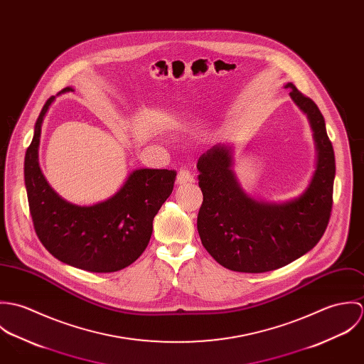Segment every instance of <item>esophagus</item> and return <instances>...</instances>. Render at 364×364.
I'll use <instances>...</instances> for the list:
<instances>
[{"mask_svg":"<svg viewBox=\"0 0 364 364\" xmlns=\"http://www.w3.org/2000/svg\"><path fill=\"white\" fill-rule=\"evenodd\" d=\"M176 182L179 185L188 183V182H193V176H192L191 171L188 168H181L179 172H178V176H176Z\"/></svg>","mask_w":364,"mask_h":364,"instance_id":"1","label":"esophagus"}]
</instances>
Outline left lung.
Instances as JSON below:
<instances>
[{"label": "left lung", "mask_w": 364, "mask_h": 364, "mask_svg": "<svg viewBox=\"0 0 364 364\" xmlns=\"http://www.w3.org/2000/svg\"><path fill=\"white\" fill-rule=\"evenodd\" d=\"M286 87L309 116L318 151L311 183L300 198L274 205L247 196L231 169L230 147L213 146L198 161L203 193L198 231L208 254L234 272L263 273L299 259L318 244L331 218L335 154L323 116L291 82Z\"/></svg>", "instance_id": "obj_1"}]
</instances>
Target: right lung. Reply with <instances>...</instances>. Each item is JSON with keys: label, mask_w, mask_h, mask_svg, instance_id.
I'll return each instance as SVG.
<instances>
[{"label": "right lung", "mask_w": 364, "mask_h": 364, "mask_svg": "<svg viewBox=\"0 0 364 364\" xmlns=\"http://www.w3.org/2000/svg\"><path fill=\"white\" fill-rule=\"evenodd\" d=\"M68 91L73 90H61ZM53 101L54 97L43 106L25 156V185L36 235L55 259L70 266L94 273L124 269L147 248L153 220L172 193L176 171L136 169L114 196L94 206L63 200L38 161L42 123Z\"/></svg>", "instance_id": "obj_1"}]
</instances>
